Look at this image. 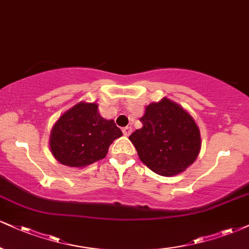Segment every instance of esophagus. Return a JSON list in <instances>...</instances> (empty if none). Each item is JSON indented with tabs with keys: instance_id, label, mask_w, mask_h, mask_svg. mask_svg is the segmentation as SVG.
<instances>
[{
	"instance_id": "obj_1",
	"label": "esophagus",
	"mask_w": 249,
	"mask_h": 249,
	"mask_svg": "<svg viewBox=\"0 0 249 249\" xmlns=\"http://www.w3.org/2000/svg\"><path fill=\"white\" fill-rule=\"evenodd\" d=\"M123 133H124L125 137H128L131 133H132V128H131L130 126L124 127V128H123Z\"/></svg>"
}]
</instances>
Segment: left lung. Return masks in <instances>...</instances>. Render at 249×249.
<instances>
[{"label": "left lung", "mask_w": 249, "mask_h": 249, "mask_svg": "<svg viewBox=\"0 0 249 249\" xmlns=\"http://www.w3.org/2000/svg\"><path fill=\"white\" fill-rule=\"evenodd\" d=\"M142 127L128 139L142 163L162 176H175L195 162L200 132L187 110L167 97L148 104L140 118Z\"/></svg>", "instance_id": "obj_1"}]
</instances>
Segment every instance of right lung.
<instances>
[{
    "mask_svg": "<svg viewBox=\"0 0 249 249\" xmlns=\"http://www.w3.org/2000/svg\"><path fill=\"white\" fill-rule=\"evenodd\" d=\"M123 133L112 119L98 112V104L80 102L59 117L50 134V148L60 163L82 168L106 158Z\"/></svg>",
    "mask_w": 249,
    "mask_h": 249,
    "instance_id": "1",
    "label": "right lung"
}]
</instances>
